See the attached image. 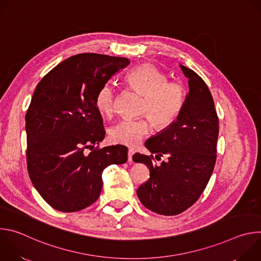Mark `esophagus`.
Masks as SVG:
<instances>
[{
  "instance_id": "1",
  "label": "esophagus",
  "mask_w": 261,
  "mask_h": 261,
  "mask_svg": "<svg viewBox=\"0 0 261 261\" xmlns=\"http://www.w3.org/2000/svg\"><path fill=\"white\" fill-rule=\"evenodd\" d=\"M133 154H134L133 150H131V148H129V151H128V161H129V162L132 161V156H133Z\"/></svg>"
}]
</instances>
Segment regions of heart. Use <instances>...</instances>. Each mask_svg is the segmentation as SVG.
I'll return each mask as SVG.
<instances>
[{
    "label": "heart",
    "instance_id": "heart-1",
    "mask_svg": "<svg viewBox=\"0 0 261 261\" xmlns=\"http://www.w3.org/2000/svg\"><path fill=\"white\" fill-rule=\"evenodd\" d=\"M130 88L143 96L140 113L150 118L157 128H166L173 124L187 101V89L176 81H168L167 74L152 64L135 67L126 77ZM116 91L110 84L103 85L95 99L96 107L104 116L113 114ZM147 120H124L111 127L109 138L114 143L128 146L138 145L148 132Z\"/></svg>",
    "mask_w": 261,
    "mask_h": 261
}]
</instances>
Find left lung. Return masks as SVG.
Masks as SVG:
<instances>
[{
  "label": "left lung",
  "instance_id": "8db88e82",
  "mask_svg": "<svg viewBox=\"0 0 261 261\" xmlns=\"http://www.w3.org/2000/svg\"><path fill=\"white\" fill-rule=\"evenodd\" d=\"M179 67L189 80L182 113L173 124L144 143L156 154V159L168 155V160L157 165L153 155L136 153L132 158L150 169V178L136 191L140 202L164 216L180 214L198 200L217 159L219 120L212 94L197 73Z\"/></svg>",
  "mask_w": 261,
  "mask_h": 261
}]
</instances>
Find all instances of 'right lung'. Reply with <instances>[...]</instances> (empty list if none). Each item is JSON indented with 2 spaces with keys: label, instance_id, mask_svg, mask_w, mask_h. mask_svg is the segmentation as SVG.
Returning a JSON list of instances; mask_svg holds the SVG:
<instances>
[{
  "label": "right lung",
  "instance_id": "add662e5",
  "mask_svg": "<svg viewBox=\"0 0 261 261\" xmlns=\"http://www.w3.org/2000/svg\"><path fill=\"white\" fill-rule=\"evenodd\" d=\"M130 64L126 58L81 54L63 61L37 85L25 115L27 164L36 190L54 208L72 213L93 204L102 172L128 159L124 145L95 147L105 130L95 99Z\"/></svg>",
  "mask_w": 261,
  "mask_h": 261
}]
</instances>
